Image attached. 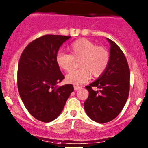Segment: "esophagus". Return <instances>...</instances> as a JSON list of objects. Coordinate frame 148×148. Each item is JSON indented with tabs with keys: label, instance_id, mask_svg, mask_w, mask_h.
<instances>
[{
	"label": "esophagus",
	"instance_id": "esophagus-1",
	"mask_svg": "<svg viewBox=\"0 0 148 148\" xmlns=\"http://www.w3.org/2000/svg\"><path fill=\"white\" fill-rule=\"evenodd\" d=\"M74 90H79V89H82V86H74Z\"/></svg>",
	"mask_w": 148,
	"mask_h": 148
}]
</instances>
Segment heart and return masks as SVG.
<instances>
[{
	"instance_id": "heart-1",
	"label": "heart",
	"mask_w": 148,
	"mask_h": 148,
	"mask_svg": "<svg viewBox=\"0 0 148 148\" xmlns=\"http://www.w3.org/2000/svg\"><path fill=\"white\" fill-rule=\"evenodd\" d=\"M71 54L59 51L56 61L61 69L69 71L74 67L75 60L79 62L80 69L70 71L66 76V81L75 85L82 84L90 78L99 77L104 74L110 63L109 51L101 46H97L86 38H80L70 44Z\"/></svg>"
}]
</instances>
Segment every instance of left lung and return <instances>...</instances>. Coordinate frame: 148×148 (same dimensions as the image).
I'll return each instance as SVG.
<instances>
[{
	"label": "left lung",
	"instance_id": "8db88e82",
	"mask_svg": "<svg viewBox=\"0 0 148 148\" xmlns=\"http://www.w3.org/2000/svg\"><path fill=\"white\" fill-rule=\"evenodd\" d=\"M110 42V63L97 80L85 86L89 97L84 104L89 118L99 123H106L117 117L127 100L130 72L125 54L115 43ZM93 87L99 90L95 91Z\"/></svg>",
	"mask_w": 148,
	"mask_h": 148
}]
</instances>
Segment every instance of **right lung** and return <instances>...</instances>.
I'll list each match as a JSON object with an SVG mask.
<instances>
[{
    "label": "right lung",
    "mask_w": 148,
    "mask_h": 148,
    "mask_svg": "<svg viewBox=\"0 0 148 148\" xmlns=\"http://www.w3.org/2000/svg\"><path fill=\"white\" fill-rule=\"evenodd\" d=\"M70 37L42 36L28 44L21 55L17 74L19 95L30 114L41 122L55 120L74 91L72 84L56 86L64 79L56 54Z\"/></svg>",
    "instance_id": "1"
}]
</instances>
